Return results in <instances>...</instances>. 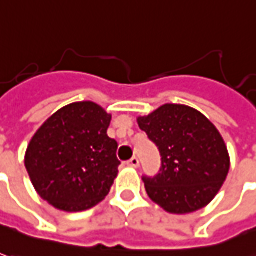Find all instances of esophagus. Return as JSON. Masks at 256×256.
<instances>
[{"label": "esophagus", "instance_id": "1", "mask_svg": "<svg viewBox=\"0 0 256 256\" xmlns=\"http://www.w3.org/2000/svg\"><path fill=\"white\" fill-rule=\"evenodd\" d=\"M128 166H132V168H137L138 165H140V161H138V158L133 157L130 161H128Z\"/></svg>", "mask_w": 256, "mask_h": 256}]
</instances>
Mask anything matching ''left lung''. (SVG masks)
<instances>
[{"label": "left lung", "instance_id": "obj_1", "mask_svg": "<svg viewBox=\"0 0 256 256\" xmlns=\"http://www.w3.org/2000/svg\"><path fill=\"white\" fill-rule=\"evenodd\" d=\"M137 123L161 154L160 174L142 178L148 198L172 214L206 208L230 171V154L214 124L179 104L160 106Z\"/></svg>", "mask_w": 256, "mask_h": 256}]
</instances>
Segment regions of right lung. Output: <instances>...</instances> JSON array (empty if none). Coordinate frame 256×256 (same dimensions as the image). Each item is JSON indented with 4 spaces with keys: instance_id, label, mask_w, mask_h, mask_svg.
Wrapping results in <instances>:
<instances>
[{
    "instance_id": "1",
    "label": "right lung",
    "mask_w": 256,
    "mask_h": 256,
    "mask_svg": "<svg viewBox=\"0 0 256 256\" xmlns=\"http://www.w3.org/2000/svg\"><path fill=\"white\" fill-rule=\"evenodd\" d=\"M112 114L91 100L58 109L28 144L25 166L33 188L53 208L76 213L110 192L120 161L108 136Z\"/></svg>"
}]
</instances>
